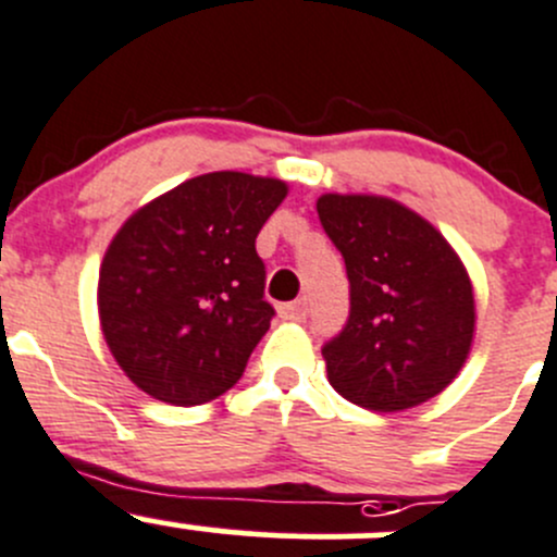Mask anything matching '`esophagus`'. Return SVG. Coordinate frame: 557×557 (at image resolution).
I'll return each instance as SVG.
<instances>
[{
	"label": "esophagus",
	"mask_w": 557,
	"mask_h": 557,
	"mask_svg": "<svg viewBox=\"0 0 557 557\" xmlns=\"http://www.w3.org/2000/svg\"><path fill=\"white\" fill-rule=\"evenodd\" d=\"M280 315L285 318V321H307V315H310V305H307V299H296L290 301V305H283L280 307Z\"/></svg>",
	"instance_id": "1"
}]
</instances>
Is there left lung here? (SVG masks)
Instances as JSON below:
<instances>
[{
    "label": "left lung",
    "instance_id": "left-lung-1",
    "mask_svg": "<svg viewBox=\"0 0 557 557\" xmlns=\"http://www.w3.org/2000/svg\"><path fill=\"white\" fill-rule=\"evenodd\" d=\"M315 207L350 283L348 321L321 348L329 383L381 413L428 403L473 343L466 267L428 220L392 198L329 193Z\"/></svg>",
    "mask_w": 557,
    "mask_h": 557
}]
</instances>
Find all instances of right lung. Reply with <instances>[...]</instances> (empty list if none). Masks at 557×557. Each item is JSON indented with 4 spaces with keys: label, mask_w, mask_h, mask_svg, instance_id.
Masks as SVG:
<instances>
[{
    "label": "right lung",
    "mask_w": 557,
    "mask_h": 557,
    "mask_svg": "<svg viewBox=\"0 0 557 557\" xmlns=\"http://www.w3.org/2000/svg\"><path fill=\"white\" fill-rule=\"evenodd\" d=\"M288 196L267 176L214 171L141 207L108 245L100 326L124 375L154 399L228 392L274 318L256 236Z\"/></svg>",
    "instance_id": "obj_1"
}]
</instances>
